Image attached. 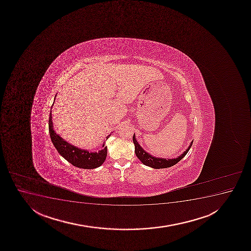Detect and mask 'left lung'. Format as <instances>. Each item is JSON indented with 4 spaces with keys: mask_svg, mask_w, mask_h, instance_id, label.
Instances as JSON below:
<instances>
[{
    "mask_svg": "<svg viewBox=\"0 0 251 251\" xmlns=\"http://www.w3.org/2000/svg\"><path fill=\"white\" fill-rule=\"evenodd\" d=\"M133 141L134 146H135L136 156L139 158V160L144 165H147V166H150V167H152L153 169L169 168V167L176 165L180 161V159H182L183 157H185L189 150L192 147V143H193V141H192L191 145H189L188 149L182 154H180V156L177 157L176 159H169L152 156L151 154L144 151L141 146L139 145V143L136 140L134 134H133Z\"/></svg>",
    "mask_w": 251,
    "mask_h": 251,
    "instance_id": "left-lung-1",
    "label": "left lung"
}]
</instances>
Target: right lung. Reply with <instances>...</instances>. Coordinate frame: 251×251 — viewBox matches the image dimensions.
<instances>
[{
	"label": "right lung",
	"mask_w": 251,
	"mask_h": 251,
	"mask_svg": "<svg viewBox=\"0 0 251 251\" xmlns=\"http://www.w3.org/2000/svg\"><path fill=\"white\" fill-rule=\"evenodd\" d=\"M52 109V106H51ZM49 130L50 135L51 141L54 145L59 154L64 157L71 165L75 167L82 169H95L103 164L107 154V148L105 146V142L102 145V150L98 152H89L87 151L80 150L79 148L71 145L67 142L58 135L54 130L53 129V123H52V114L50 115L49 119ZM107 136L106 138L108 139Z\"/></svg>",
	"instance_id": "1"
}]
</instances>
